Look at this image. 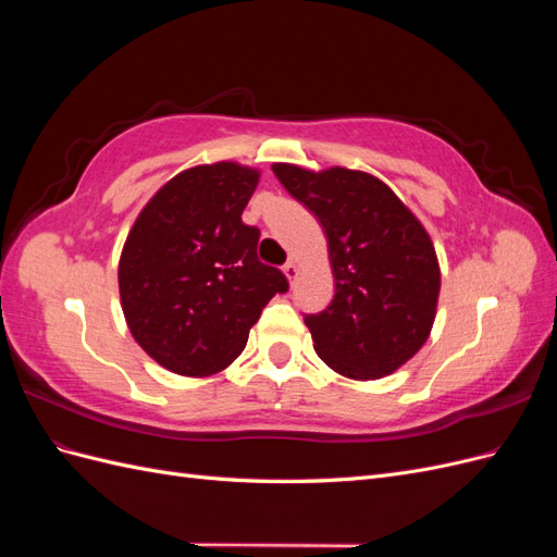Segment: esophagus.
I'll return each instance as SVG.
<instances>
[{"label":"esophagus","instance_id":"esophagus-1","mask_svg":"<svg viewBox=\"0 0 557 557\" xmlns=\"http://www.w3.org/2000/svg\"><path fill=\"white\" fill-rule=\"evenodd\" d=\"M283 274H285V278H288L290 283L297 278V274H299V267H297V262L295 260H290V262H285V267H283Z\"/></svg>","mask_w":557,"mask_h":557}]
</instances>
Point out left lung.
Wrapping results in <instances>:
<instances>
[{"label":"left lung","mask_w":557,"mask_h":557,"mask_svg":"<svg viewBox=\"0 0 557 557\" xmlns=\"http://www.w3.org/2000/svg\"><path fill=\"white\" fill-rule=\"evenodd\" d=\"M272 170L327 239L334 299L305 318L318 358L352 381L397 372L428 342L440 305L442 272L428 230L367 172L290 162Z\"/></svg>","instance_id":"obj_1"}]
</instances>
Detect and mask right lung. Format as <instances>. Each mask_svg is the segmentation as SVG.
<instances>
[{
    "instance_id": "obj_1",
    "label": "right lung",
    "mask_w": 557,
    "mask_h": 557,
    "mask_svg": "<svg viewBox=\"0 0 557 557\" xmlns=\"http://www.w3.org/2000/svg\"><path fill=\"white\" fill-rule=\"evenodd\" d=\"M258 183L256 166L239 162L190 166L146 201L127 234L117 262L125 323L178 376L223 372L267 301L288 290L258 260L260 230L242 223Z\"/></svg>"
}]
</instances>
